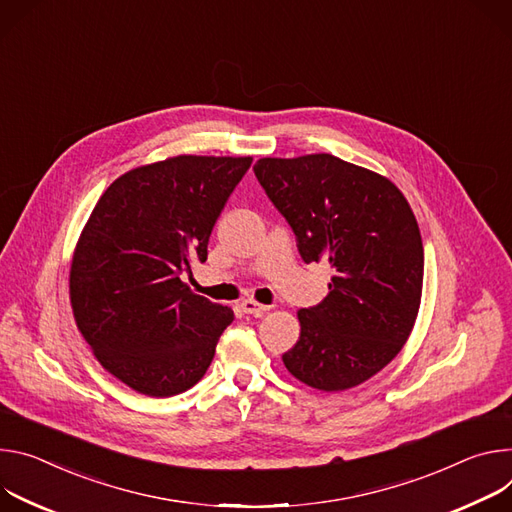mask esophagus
I'll list each match as a JSON object with an SVG mask.
<instances>
[{"mask_svg": "<svg viewBox=\"0 0 512 512\" xmlns=\"http://www.w3.org/2000/svg\"><path fill=\"white\" fill-rule=\"evenodd\" d=\"M242 309H244V313H248V315H256V317H260V315H264V313H268V311H270V307H268V305L256 303L254 299H246V301L242 303Z\"/></svg>", "mask_w": 512, "mask_h": 512, "instance_id": "1", "label": "esophagus"}]
</instances>
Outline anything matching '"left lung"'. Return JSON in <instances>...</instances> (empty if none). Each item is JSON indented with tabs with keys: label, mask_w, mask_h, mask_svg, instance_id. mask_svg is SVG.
<instances>
[{
	"label": "left lung",
	"mask_w": 512,
	"mask_h": 512,
	"mask_svg": "<svg viewBox=\"0 0 512 512\" xmlns=\"http://www.w3.org/2000/svg\"><path fill=\"white\" fill-rule=\"evenodd\" d=\"M256 179L297 236L301 258L333 270L327 297L297 313L282 354L317 390L354 388L409 339L423 291V242L411 205L386 177L331 154L260 158Z\"/></svg>",
	"instance_id": "1"
}]
</instances>
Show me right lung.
Wrapping results in <instances>:
<instances>
[{"label": "right lung", "instance_id": "obj_1", "mask_svg": "<svg viewBox=\"0 0 512 512\" xmlns=\"http://www.w3.org/2000/svg\"><path fill=\"white\" fill-rule=\"evenodd\" d=\"M252 156L181 154L113 181L77 242L69 295L99 364L140 394L173 396L207 372L234 311L181 280Z\"/></svg>", "mask_w": 512, "mask_h": 512}]
</instances>
